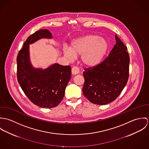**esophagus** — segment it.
<instances>
[{
    "mask_svg": "<svg viewBox=\"0 0 149 149\" xmlns=\"http://www.w3.org/2000/svg\"><path fill=\"white\" fill-rule=\"evenodd\" d=\"M79 73V69L77 66H73L72 68V73L73 74H77Z\"/></svg>",
    "mask_w": 149,
    "mask_h": 149,
    "instance_id": "obj_1",
    "label": "esophagus"
}]
</instances>
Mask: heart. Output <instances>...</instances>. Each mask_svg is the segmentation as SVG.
I'll return each mask as SVG.
<instances>
[{"mask_svg":"<svg viewBox=\"0 0 149 149\" xmlns=\"http://www.w3.org/2000/svg\"><path fill=\"white\" fill-rule=\"evenodd\" d=\"M108 49V43L97 35L91 34L74 40L70 49L64 48L65 56L70 60H74L76 56L81 55L83 63L93 67L99 64Z\"/></svg>","mask_w":149,"mask_h":149,"instance_id":"1","label":"heart"}]
</instances>
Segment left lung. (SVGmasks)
I'll use <instances>...</instances> for the list:
<instances>
[{
  "instance_id": "left-lung-1",
  "label": "left lung",
  "mask_w": 149,
  "mask_h": 149,
  "mask_svg": "<svg viewBox=\"0 0 149 149\" xmlns=\"http://www.w3.org/2000/svg\"><path fill=\"white\" fill-rule=\"evenodd\" d=\"M116 44L101 63L85 68L83 92L92 103L104 105L115 100L127 83L130 57L125 45L115 35Z\"/></svg>"
}]
</instances>
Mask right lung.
Returning a JSON list of instances; mask_svg holds the SVG:
<instances>
[{
	"mask_svg": "<svg viewBox=\"0 0 149 149\" xmlns=\"http://www.w3.org/2000/svg\"><path fill=\"white\" fill-rule=\"evenodd\" d=\"M46 29L37 31L30 36L18 53L17 79L22 89L35 105L43 108H53L63 99L66 86L71 77V68L54 64L49 68L35 69L29 59V45L43 38H52Z\"/></svg>",
	"mask_w": 149,
	"mask_h": 149,
	"instance_id": "obj_1",
	"label": "right lung"
}]
</instances>
